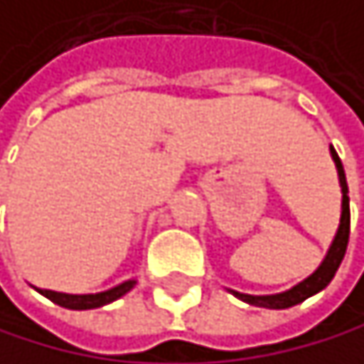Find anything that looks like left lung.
<instances>
[{"instance_id":"1","label":"left lung","mask_w":364,"mask_h":364,"mask_svg":"<svg viewBox=\"0 0 364 364\" xmlns=\"http://www.w3.org/2000/svg\"><path fill=\"white\" fill-rule=\"evenodd\" d=\"M331 158L336 162L338 168V178H341V186H343V215H341V227H338V233L333 237V242L329 247L327 258L323 260L314 274L302 280L300 284H296L294 289H289L284 294H276V296H249V294H237L233 291L240 300L255 304V307H264V309H287V307H294V304H300L302 300H307L309 296L323 291V289L331 282V278L336 276L338 267H341L343 258H345V251H347V242H349V191H347V180H345V168L343 162L338 158V153L331 146Z\"/></svg>"}]
</instances>
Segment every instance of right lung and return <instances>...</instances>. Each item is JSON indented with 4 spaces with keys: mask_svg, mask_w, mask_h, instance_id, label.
Masks as SVG:
<instances>
[{
    "mask_svg": "<svg viewBox=\"0 0 364 364\" xmlns=\"http://www.w3.org/2000/svg\"><path fill=\"white\" fill-rule=\"evenodd\" d=\"M133 284H135V280H127V282H122V284L109 289V291H102V294H84V296L48 291V289H39V294L46 296L48 300H53L55 304H60V307H66V309H97V307H104V304H109V302L122 298L127 291H131Z\"/></svg>",
    "mask_w": 364,
    "mask_h": 364,
    "instance_id": "right-lung-1",
    "label": "right lung"
}]
</instances>
